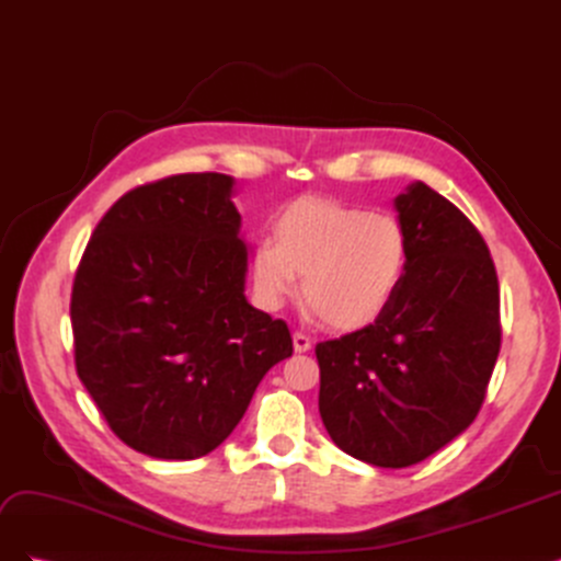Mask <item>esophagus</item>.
<instances>
[{"mask_svg":"<svg viewBox=\"0 0 561 561\" xmlns=\"http://www.w3.org/2000/svg\"><path fill=\"white\" fill-rule=\"evenodd\" d=\"M293 346H295V351H297V353H307V351L311 348V339H309V334L295 332V334H293Z\"/></svg>","mask_w":561,"mask_h":561,"instance_id":"esophagus-1","label":"esophagus"}]
</instances>
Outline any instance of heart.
Returning <instances> with one entry per match:
<instances>
[{"label":"heart","mask_w":561,"mask_h":561,"mask_svg":"<svg viewBox=\"0 0 561 561\" xmlns=\"http://www.w3.org/2000/svg\"><path fill=\"white\" fill-rule=\"evenodd\" d=\"M274 239L252 252L254 287L266 307L297 295L330 328L375 325L410 268V239L396 215L332 198H297L274 217Z\"/></svg>","instance_id":"b5f03b06"}]
</instances>
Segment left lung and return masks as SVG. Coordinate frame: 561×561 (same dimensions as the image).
I'll return each instance as SVG.
<instances>
[{
  "instance_id": "8db88e82",
  "label": "left lung",
  "mask_w": 561,
  "mask_h": 561,
  "mask_svg": "<svg viewBox=\"0 0 561 561\" xmlns=\"http://www.w3.org/2000/svg\"><path fill=\"white\" fill-rule=\"evenodd\" d=\"M410 268L375 325L316 346L318 410L332 443L379 468H407L478 416L501 351V297L480 231L414 182L396 198Z\"/></svg>"
}]
</instances>
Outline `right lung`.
<instances>
[{"label":"right lung","mask_w":561,"mask_h":561,"mask_svg":"<svg viewBox=\"0 0 561 561\" xmlns=\"http://www.w3.org/2000/svg\"><path fill=\"white\" fill-rule=\"evenodd\" d=\"M231 190L222 173L135 186L98 222L72 285L81 383L122 443L165 461L222 445L293 355L285 322L245 299Z\"/></svg>","instance_id":"add662e5"}]
</instances>
